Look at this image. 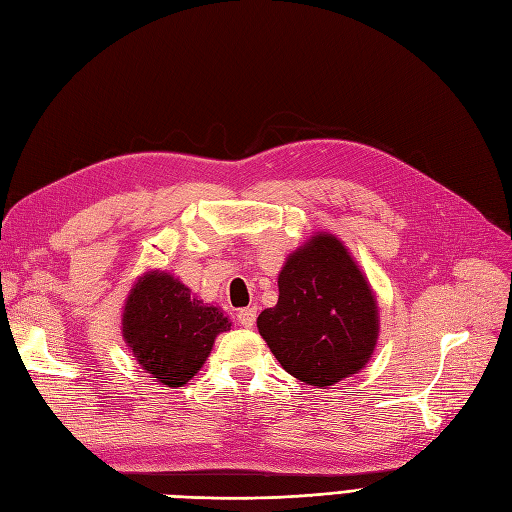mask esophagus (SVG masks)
Wrapping results in <instances>:
<instances>
[{
  "instance_id": "1",
  "label": "esophagus",
  "mask_w": 512,
  "mask_h": 512,
  "mask_svg": "<svg viewBox=\"0 0 512 512\" xmlns=\"http://www.w3.org/2000/svg\"><path fill=\"white\" fill-rule=\"evenodd\" d=\"M237 320H239L241 327L252 329L254 322H256V307H243V309H239Z\"/></svg>"
}]
</instances>
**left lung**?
<instances>
[{
    "label": "left lung",
    "instance_id": "8db88e82",
    "mask_svg": "<svg viewBox=\"0 0 512 512\" xmlns=\"http://www.w3.org/2000/svg\"><path fill=\"white\" fill-rule=\"evenodd\" d=\"M280 299L258 331L290 376L331 386L369 361L378 309L361 269L333 235H316L280 273Z\"/></svg>",
    "mask_w": 512,
    "mask_h": 512
}]
</instances>
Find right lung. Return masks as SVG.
I'll return each instance as SVG.
<instances>
[{"label":"right lung","mask_w":512,"mask_h":512,"mask_svg":"<svg viewBox=\"0 0 512 512\" xmlns=\"http://www.w3.org/2000/svg\"><path fill=\"white\" fill-rule=\"evenodd\" d=\"M230 329L218 307L190 297L175 277L149 273L123 309V339L136 361L168 386H183L203 367L215 337Z\"/></svg>","instance_id":"right-lung-1"}]
</instances>
